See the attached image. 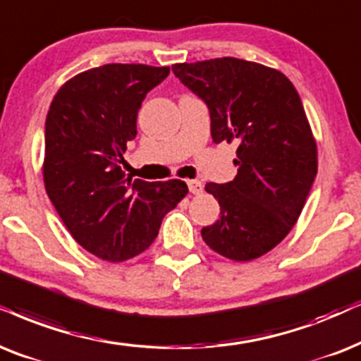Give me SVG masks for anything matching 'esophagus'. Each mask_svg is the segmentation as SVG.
Here are the masks:
<instances>
[{
	"label": "esophagus",
	"mask_w": 361,
	"mask_h": 361,
	"mask_svg": "<svg viewBox=\"0 0 361 361\" xmlns=\"http://www.w3.org/2000/svg\"><path fill=\"white\" fill-rule=\"evenodd\" d=\"M186 183H188V188H190V193H193V195H200L203 191V185H202V181H198V180H188L186 181Z\"/></svg>",
	"instance_id": "esophagus-1"
}]
</instances>
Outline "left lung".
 I'll return each instance as SVG.
<instances>
[{
    "mask_svg": "<svg viewBox=\"0 0 361 361\" xmlns=\"http://www.w3.org/2000/svg\"><path fill=\"white\" fill-rule=\"evenodd\" d=\"M171 70L208 104L214 143H238L235 180L204 186L221 214L202 230L204 243L233 262L263 257L298 221L318 170L298 91L275 68L238 58L176 63Z\"/></svg>",
    "mask_w": 361,
    "mask_h": 361,
    "instance_id": "left-lung-1",
    "label": "left lung"
}]
</instances>
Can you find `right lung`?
<instances>
[{"label": "right lung", "mask_w": 361, "mask_h": 361, "mask_svg": "<svg viewBox=\"0 0 361 361\" xmlns=\"http://www.w3.org/2000/svg\"><path fill=\"white\" fill-rule=\"evenodd\" d=\"M170 66L111 63L68 80L44 126L43 181L76 243L104 262L143 253L168 212L188 195L181 180H133L120 163L136 116Z\"/></svg>", "instance_id": "right-lung-1"}]
</instances>
